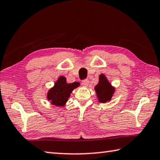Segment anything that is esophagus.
I'll return each instance as SVG.
<instances>
[{
    "label": "esophagus",
    "instance_id": "1",
    "mask_svg": "<svg viewBox=\"0 0 160 160\" xmlns=\"http://www.w3.org/2000/svg\"><path fill=\"white\" fill-rule=\"evenodd\" d=\"M89 83V81L88 79H84L82 82V85L83 86H88Z\"/></svg>",
    "mask_w": 160,
    "mask_h": 160
}]
</instances>
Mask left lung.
<instances>
[{
    "label": "left lung",
    "instance_id": "left-lung-1",
    "mask_svg": "<svg viewBox=\"0 0 160 160\" xmlns=\"http://www.w3.org/2000/svg\"><path fill=\"white\" fill-rule=\"evenodd\" d=\"M95 90H96L98 100L101 102L110 101L114 92V88H112L105 75L103 74L100 75L99 83L96 86Z\"/></svg>",
    "mask_w": 160,
    "mask_h": 160
}]
</instances>
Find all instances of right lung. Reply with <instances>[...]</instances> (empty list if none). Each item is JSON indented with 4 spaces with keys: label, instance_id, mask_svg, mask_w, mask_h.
<instances>
[{
    "label": "right lung",
    "instance_id": "right-lung-1",
    "mask_svg": "<svg viewBox=\"0 0 160 160\" xmlns=\"http://www.w3.org/2000/svg\"><path fill=\"white\" fill-rule=\"evenodd\" d=\"M79 86V83L74 82L67 83L66 78L60 77L55 82L54 87L48 93V100H50L52 105L63 106L70 96L72 91Z\"/></svg>",
    "mask_w": 160,
    "mask_h": 160
}]
</instances>
